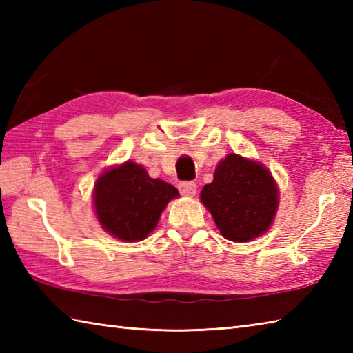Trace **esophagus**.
I'll use <instances>...</instances> for the list:
<instances>
[{
  "mask_svg": "<svg viewBox=\"0 0 353 353\" xmlns=\"http://www.w3.org/2000/svg\"><path fill=\"white\" fill-rule=\"evenodd\" d=\"M179 191H181L182 196L194 197L197 192V185L194 182H181L179 183Z\"/></svg>",
  "mask_w": 353,
  "mask_h": 353,
  "instance_id": "esophagus-1",
  "label": "esophagus"
}]
</instances>
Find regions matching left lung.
Returning <instances> with one entry per match:
<instances>
[{"label": "left lung", "instance_id": "8db88e82", "mask_svg": "<svg viewBox=\"0 0 353 353\" xmlns=\"http://www.w3.org/2000/svg\"><path fill=\"white\" fill-rule=\"evenodd\" d=\"M220 234L247 243L265 234L279 206V190L264 165L230 153L216 165L214 181L200 192Z\"/></svg>", "mask_w": 353, "mask_h": 353}]
</instances>
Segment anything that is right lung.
<instances>
[{
  "mask_svg": "<svg viewBox=\"0 0 353 353\" xmlns=\"http://www.w3.org/2000/svg\"><path fill=\"white\" fill-rule=\"evenodd\" d=\"M176 197L174 186L152 179L142 165L127 161L97 179L92 201L97 219L108 234L137 243L154 230L168 201Z\"/></svg>",
  "mask_w": 353,
  "mask_h": 353,
  "instance_id": "obj_1",
  "label": "right lung"
}]
</instances>
